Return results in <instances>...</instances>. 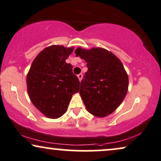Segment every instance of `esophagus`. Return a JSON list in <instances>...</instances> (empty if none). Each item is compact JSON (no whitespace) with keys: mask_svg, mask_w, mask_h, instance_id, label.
Instances as JSON below:
<instances>
[{"mask_svg":"<svg viewBox=\"0 0 161 161\" xmlns=\"http://www.w3.org/2000/svg\"><path fill=\"white\" fill-rule=\"evenodd\" d=\"M82 77H83V75H82V74H79V75H78V78H79V81H81L82 79Z\"/></svg>","mask_w":161,"mask_h":161,"instance_id":"obj_1","label":"esophagus"}]
</instances>
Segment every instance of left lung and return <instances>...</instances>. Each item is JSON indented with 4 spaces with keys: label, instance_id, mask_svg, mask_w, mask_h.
I'll return each instance as SVG.
<instances>
[{
    "label": "left lung",
    "instance_id": "obj_1",
    "mask_svg": "<svg viewBox=\"0 0 161 161\" xmlns=\"http://www.w3.org/2000/svg\"><path fill=\"white\" fill-rule=\"evenodd\" d=\"M75 53L87 63V71L79 90L86 109L97 117L110 115L127 93L129 80L121 62L113 53L101 48H78Z\"/></svg>",
    "mask_w": 161,
    "mask_h": 161
}]
</instances>
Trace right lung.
<instances>
[{"label":"right lung","instance_id":"add662e5","mask_svg":"<svg viewBox=\"0 0 161 161\" xmlns=\"http://www.w3.org/2000/svg\"><path fill=\"white\" fill-rule=\"evenodd\" d=\"M74 51L63 46H51L37 56L28 73L26 83L31 102L50 119L66 112L73 94L79 91L78 77L65 59Z\"/></svg>","mask_w":161,"mask_h":161}]
</instances>
